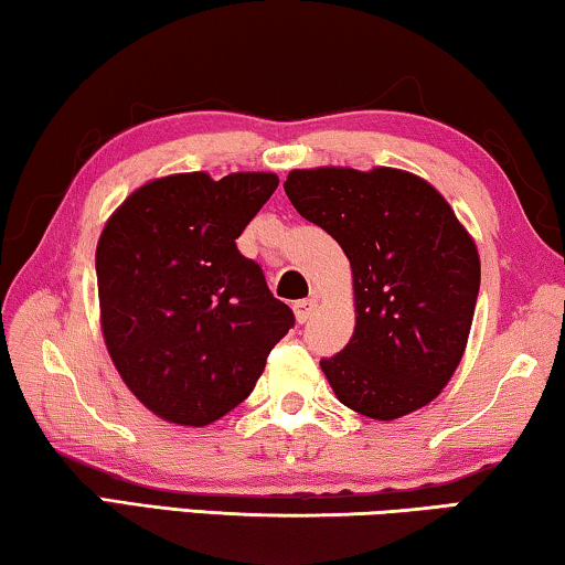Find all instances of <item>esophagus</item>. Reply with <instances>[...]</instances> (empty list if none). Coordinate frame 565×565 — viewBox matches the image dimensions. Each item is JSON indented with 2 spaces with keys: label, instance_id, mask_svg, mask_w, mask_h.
Returning <instances> with one entry per match:
<instances>
[{
  "label": "esophagus",
  "instance_id": "34e87169",
  "mask_svg": "<svg viewBox=\"0 0 565 565\" xmlns=\"http://www.w3.org/2000/svg\"><path fill=\"white\" fill-rule=\"evenodd\" d=\"M315 309H317V301H315V299H301V301H297V305H294V315H297V322H299V324L309 322L311 311H315Z\"/></svg>",
  "mask_w": 565,
  "mask_h": 565
}]
</instances>
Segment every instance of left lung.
Returning <instances> with one entry per match:
<instances>
[{"mask_svg":"<svg viewBox=\"0 0 565 565\" xmlns=\"http://www.w3.org/2000/svg\"><path fill=\"white\" fill-rule=\"evenodd\" d=\"M284 190L352 266L355 332L319 363L337 398L377 420L431 403L465 355L479 294L477 246L449 202L391 167L294 170Z\"/></svg>","mask_w":565,"mask_h":565,"instance_id":"1","label":"left lung"}]
</instances>
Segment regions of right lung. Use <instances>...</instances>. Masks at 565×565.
Masks as SVG:
<instances>
[{
	"instance_id": "1",
	"label": "right lung",
	"mask_w": 565,
	"mask_h": 565,
	"mask_svg": "<svg viewBox=\"0 0 565 565\" xmlns=\"http://www.w3.org/2000/svg\"><path fill=\"white\" fill-rule=\"evenodd\" d=\"M279 188L271 172L172 174L131 192L96 248L100 327L151 414L207 426L254 391L294 311L235 238Z\"/></svg>"
}]
</instances>
